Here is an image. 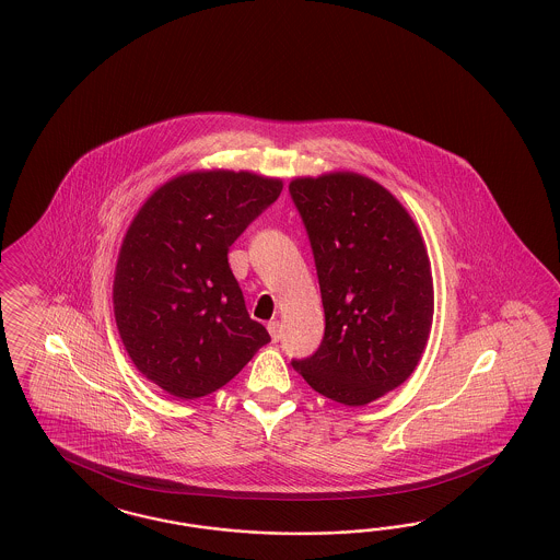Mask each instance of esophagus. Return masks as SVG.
<instances>
[{
    "label": "esophagus",
    "mask_w": 560,
    "mask_h": 560,
    "mask_svg": "<svg viewBox=\"0 0 560 560\" xmlns=\"http://www.w3.org/2000/svg\"><path fill=\"white\" fill-rule=\"evenodd\" d=\"M267 328H269L270 339L277 343L281 339V325H279V320H270Z\"/></svg>",
    "instance_id": "obj_1"
}]
</instances>
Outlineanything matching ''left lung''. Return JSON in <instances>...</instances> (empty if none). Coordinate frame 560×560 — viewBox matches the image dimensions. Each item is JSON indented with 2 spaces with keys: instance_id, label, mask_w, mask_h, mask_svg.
<instances>
[{
  "instance_id": "1",
  "label": "left lung",
  "mask_w": 560,
  "mask_h": 560,
  "mask_svg": "<svg viewBox=\"0 0 560 560\" xmlns=\"http://www.w3.org/2000/svg\"><path fill=\"white\" fill-rule=\"evenodd\" d=\"M290 194L308 233L325 337L293 368L314 390L366 406L416 370L434 288L422 235L401 202L360 174L298 177Z\"/></svg>"
}]
</instances>
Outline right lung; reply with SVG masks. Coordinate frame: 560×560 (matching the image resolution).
<instances>
[{
  "label": "right lung",
  "instance_id": "1",
  "mask_svg": "<svg viewBox=\"0 0 560 560\" xmlns=\"http://www.w3.org/2000/svg\"><path fill=\"white\" fill-rule=\"evenodd\" d=\"M281 190V179L248 172L177 175L128 228L114 281L119 337L135 366L177 399L228 385L270 341L228 252Z\"/></svg>",
  "mask_w": 560,
  "mask_h": 560
}]
</instances>
